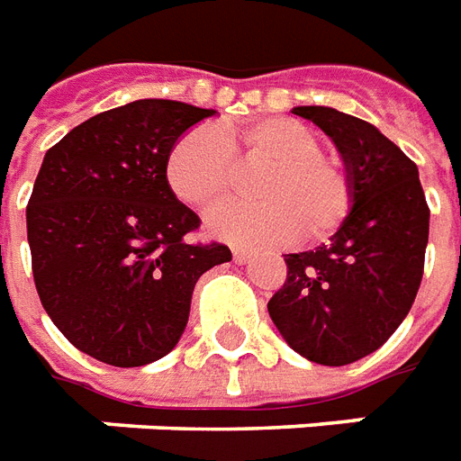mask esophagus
I'll return each instance as SVG.
<instances>
[{"label": "esophagus", "instance_id": "esophagus-1", "mask_svg": "<svg viewBox=\"0 0 461 461\" xmlns=\"http://www.w3.org/2000/svg\"><path fill=\"white\" fill-rule=\"evenodd\" d=\"M231 256H234V261L237 263H249L256 254L254 251H246V249H234V251H231Z\"/></svg>", "mask_w": 461, "mask_h": 461}]
</instances>
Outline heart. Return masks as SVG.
I'll return each instance as SVG.
<instances>
[{
    "instance_id": "obj_1",
    "label": "heart",
    "mask_w": 461,
    "mask_h": 461,
    "mask_svg": "<svg viewBox=\"0 0 461 461\" xmlns=\"http://www.w3.org/2000/svg\"><path fill=\"white\" fill-rule=\"evenodd\" d=\"M263 161L258 203H234L207 217V230L239 246L331 237L353 207V185L339 161L319 152V140L290 118H263L241 130L195 128L168 149L164 176L193 210L222 203L234 185V159Z\"/></svg>"
}]
</instances>
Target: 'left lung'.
I'll return each mask as SVG.
<instances>
[{"instance_id":"8db88e82","label":"left lung","mask_w":461,"mask_h":461,"mask_svg":"<svg viewBox=\"0 0 461 461\" xmlns=\"http://www.w3.org/2000/svg\"><path fill=\"white\" fill-rule=\"evenodd\" d=\"M339 147L353 207L331 244L287 254V277L268 314L287 346L319 365L356 363L384 346L416 300L428 246L418 167L367 121L297 105Z\"/></svg>"}]
</instances>
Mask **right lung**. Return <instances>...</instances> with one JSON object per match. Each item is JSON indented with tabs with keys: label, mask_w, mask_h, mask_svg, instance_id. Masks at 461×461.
<instances>
[{
	"label": "right lung",
	"mask_w": 461,
	"mask_h": 461,
	"mask_svg": "<svg viewBox=\"0 0 461 461\" xmlns=\"http://www.w3.org/2000/svg\"><path fill=\"white\" fill-rule=\"evenodd\" d=\"M212 108L140 98L94 115L45 152L26 207L43 309L75 348L113 367L174 350L193 287L231 261L224 244H188L200 217L167 184L168 149Z\"/></svg>",
	"instance_id": "obj_1"
}]
</instances>
